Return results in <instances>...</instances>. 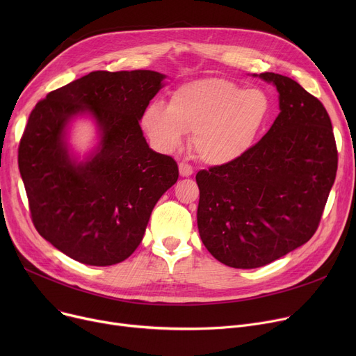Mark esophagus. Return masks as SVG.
<instances>
[{"mask_svg": "<svg viewBox=\"0 0 356 356\" xmlns=\"http://www.w3.org/2000/svg\"><path fill=\"white\" fill-rule=\"evenodd\" d=\"M179 173L181 177H189L193 175V168H192V165L186 164V163H179Z\"/></svg>", "mask_w": 356, "mask_h": 356, "instance_id": "esophagus-1", "label": "esophagus"}]
</instances>
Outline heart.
<instances>
[{
	"label": "heart",
	"instance_id": "1",
	"mask_svg": "<svg viewBox=\"0 0 356 356\" xmlns=\"http://www.w3.org/2000/svg\"><path fill=\"white\" fill-rule=\"evenodd\" d=\"M271 108V98L263 89L203 78L179 86L168 105L149 104L141 125L163 153L181 147L188 131H193L196 154L211 165H225L250 153L270 121Z\"/></svg>",
	"mask_w": 356,
	"mask_h": 356
}]
</instances>
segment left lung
I'll return each instance as SVG.
<instances>
[{"mask_svg":"<svg viewBox=\"0 0 356 356\" xmlns=\"http://www.w3.org/2000/svg\"><path fill=\"white\" fill-rule=\"evenodd\" d=\"M274 124L244 157L196 175L197 228L222 264L258 268L302 247L319 225L338 170L332 122L322 102L278 73Z\"/></svg>","mask_w":356,"mask_h":356,"instance_id":"1","label":"left lung"}]
</instances>
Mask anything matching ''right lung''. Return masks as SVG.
Returning <instances> with one entry per match:
<instances>
[{
	"mask_svg": "<svg viewBox=\"0 0 356 356\" xmlns=\"http://www.w3.org/2000/svg\"><path fill=\"white\" fill-rule=\"evenodd\" d=\"M167 76L154 70L90 72L34 106L18 168L35 229L86 266L133 254L159 199L177 181V163L147 144L140 121ZM96 127L81 156L70 144L76 119Z\"/></svg>",
	"mask_w": 356,
	"mask_h": 356,
	"instance_id": "right-lung-1",
	"label": "right lung"
}]
</instances>
